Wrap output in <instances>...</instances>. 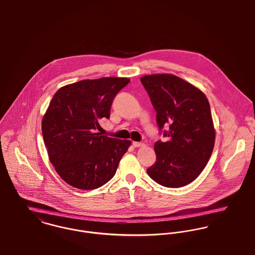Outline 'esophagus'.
<instances>
[{
	"instance_id": "34e87169",
	"label": "esophagus",
	"mask_w": 255,
	"mask_h": 255,
	"mask_svg": "<svg viewBox=\"0 0 255 255\" xmlns=\"http://www.w3.org/2000/svg\"><path fill=\"white\" fill-rule=\"evenodd\" d=\"M133 145L135 147H139V146H142L143 143L142 142H139V141H133Z\"/></svg>"
}]
</instances>
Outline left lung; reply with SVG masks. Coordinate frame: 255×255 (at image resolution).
<instances>
[{
    "label": "left lung",
    "instance_id": "obj_1",
    "mask_svg": "<svg viewBox=\"0 0 255 255\" xmlns=\"http://www.w3.org/2000/svg\"><path fill=\"white\" fill-rule=\"evenodd\" d=\"M140 82L156 111V122L166 141L154 143L155 163L146 172L162 186L189 184L202 173L212 155L216 132L205 94L174 75L144 76Z\"/></svg>",
    "mask_w": 255,
    "mask_h": 255
}]
</instances>
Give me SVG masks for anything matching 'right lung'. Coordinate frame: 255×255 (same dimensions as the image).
<instances>
[{"instance_id": "right-lung-1", "label": "right lung", "mask_w": 255, "mask_h": 255, "mask_svg": "<svg viewBox=\"0 0 255 255\" xmlns=\"http://www.w3.org/2000/svg\"><path fill=\"white\" fill-rule=\"evenodd\" d=\"M125 78L84 79L54 94L42 118L41 131L51 164L68 184L83 190L99 188L116 175L131 141L100 133V120L110 118Z\"/></svg>"}]
</instances>
